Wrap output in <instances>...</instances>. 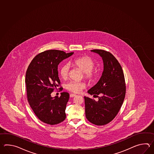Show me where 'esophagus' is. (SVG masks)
Masks as SVG:
<instances>
[{"instance_id":"34e87169","label":"esophagus","mask_w":154,"mask_h":154,"mask_svg":"<svg viewBox=\"0 0 154 154\" xmlns=\"http://www.w3.org/2000/svg\"><path fill=\"white\" fill-rule=\"evenodd\" d=\"M76 96V95H75V94H70V97H75Z\"/></svg>"}]
</instances>
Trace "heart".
<instances>
[{"label": "heart", "instance_id": "obj_1", "mask_svg": "<svg viewBox=\"0 0 154 154\" xmlns=\"http://www.w3.org/2000/svg\"><path fill=\"white\" fill-rule=\"evenodd\" d=\"M70 66L80 69L84 74V78L88 82L95 81L97 78L98 72L96 69H94L95 63L90 57L87 56L79 57L70 60L69 63ZM70 68L68 64L63 65L59 71L62 78L66 79L69 74ZM66 88L74 93H80L85 88V84L83 82H69L66 85Z\"/></svg>", "mask_w": 154, "mask_h": 154}]
</instances>
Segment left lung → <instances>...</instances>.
Masks as SVG:
<instances>
[{
  "mask_svg": "<svg viewBox=\"0 0 154 154\" xmlns=\"http://www.w3.org/2000/svg\"><path fill=\"white\" fill-rule=\"evenodd\" d=\"M91 52L101 57L103 70L97 83L88 91L89 94L97 96L98 101L84 97L85 115L92 124L103 125L115 118L123 103L125 76L120 64L111 53L101 49H93Z\"/></svg>",
  "mask_w": 154,
  "mask_h": 154,
  "instance_id": "obj_1",
  "label": "left lung"
}]
</instances>
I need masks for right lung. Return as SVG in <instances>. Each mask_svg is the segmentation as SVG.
Returning <instances> with one entry per match:
<instances>
[{"mask_svg": "<svg viewBox=\"0 0 154 154\" xmlns=\"http://www.w3.org/2000/svg\"><path fill=\"white\" fill-rule=\"evenodd\" d=\"M74 52L48 50L32 59L25 77L27 100L33 111L40 121L50 125L59 124L66 118V105L69 94L63 92L60 96H51L60 82L58 66Z\"/></svg>", "mask_w": 154, "mask_h": 154, "instance_id": "add662e5", "label": "right lung"}]
</instances>
